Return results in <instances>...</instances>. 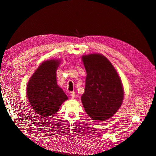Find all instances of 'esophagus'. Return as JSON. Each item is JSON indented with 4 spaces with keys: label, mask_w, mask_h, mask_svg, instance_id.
<instances>
[{
    "label": "esophagus",
    "mask_w": 156,
    "mask_h": 156,
    "mask_svg": "<svg viewBox=\"0 0 156 156\" xmlns=\"http://www.w3.org/2000/svg\"><path fill=\"white\" fill-rule=\"evenodd\" d=\"M71 96H72V98L73 99H74L75 98V93L74 92H71Z\"/></svg>",
    "instance_id": "1"
}]
</instances>
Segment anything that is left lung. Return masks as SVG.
<instances>
[{"label": "left lung", "mask_w": 156, "mask_h": 156, "mask_svg": "<svg viewBox=\"0 0 156 156\" xmlns=\"http://www.w3.org/2000/svg\"><path fill=\"white\" fill-rule=\"evenodd\" d=\"M87 72L81 101L86 112L94 120H105L121 106L124 90L121 80L108 60L101 55L83 56Z\"/></svg>", "instance_id": "8db88e82"}]
</instances>
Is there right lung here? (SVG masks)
Listing matches in <instances>:
<instances>
[{"label": "right lung", "instance_id": "1", "mask_svg": "<svg viewBox=\"0 0 156 156\" xmlns=\"http://www.w3.org/2000/svg\"><path fill=\"white\" fill-rule=\"evenodd\" d=\"M58 60L42 63L30 79L27 84V97L30 104L37 114L48 116L57 112L68 97L56 83V71Z\"/></svg>", "mask_w": 156, "mask_h": 156}]
</instances>
